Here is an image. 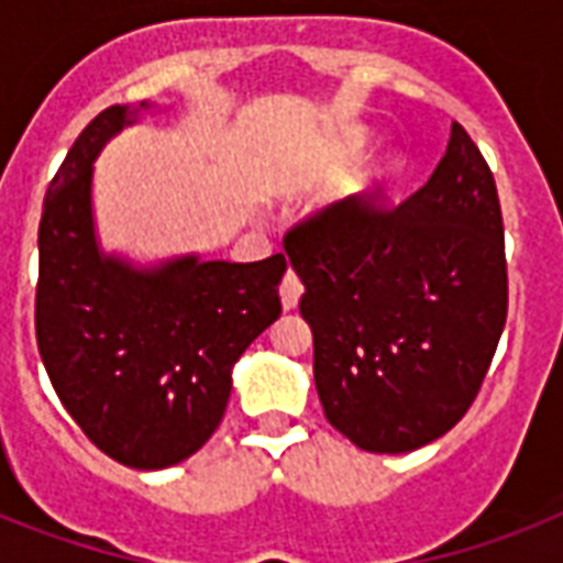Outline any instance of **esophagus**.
Here are the masks:
<instances>
[{"instance_id": "1", "label": "esophagus", "mask_w": 563, "mask_h": 563, "mask_svg": "<svg viewBox=\"0 0 563 563\" xmlns=\"http://www.w3.org/2000/svg\"><path fill=\"white\" fill-rule=\"evenodd\" d=\"M300 295H303V283L298 280V274L295 272H286L280 283V300H283V309H295L298 307Z\"/></svg>"}]
</instances>
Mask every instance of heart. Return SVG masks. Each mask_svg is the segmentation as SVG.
<instances>
[{
	"instance_id": "1",
	"label": "heart",
	"mask_w": 563,
	"mask_h": 563,
	"mask_svg": "<svg viewBox=\"0 0 563 563\" xmlns=\"http://www.w3.org/2000/svg\"><path fill=\"white\" fill-rule=\"evenodd\" d=\"M371 145L374 140L368 136V131H362V128H347L342 136H339V143L333 148V161H335V169L344 172L356 166L360 161H365V154L371 152ZM400 163L397 161H385L383 166H376L374 172V180H371V187L379 189V187H388L397 175H400Z\"/></svg>"
}]
</instances>
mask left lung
I'll return each mask as SVG.
<instances>
[{
    "mask_svg": "<svg viewBox=\"0 0 563 563\" xmlns=\"http://www.w3.org/2000/svg\"><path fill=\"white\" fill-rule=\"evenodd\" d=\"M347 198L283 239L303 283L327 420L368 453H411L471 409L508 316L497 184L453 122L432 178L388 210Z\"/></svg>",
    "mask_w": 563,
    "mask_h": 563,
    "instance_id": "obj_1",
    "label": "left lung"
}]
</instances>
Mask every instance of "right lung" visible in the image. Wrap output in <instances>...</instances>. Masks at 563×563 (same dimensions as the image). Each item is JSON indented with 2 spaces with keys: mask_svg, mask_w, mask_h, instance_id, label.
<instances>
[{
  "mask_svg": "<svg viewBox=\"0 0 563 563\" xmlns=\"http://www.w3.org/2000/svg\"><path fill=\"white\" fill-rule=\"evenodd\" d=\"M145 108L101 110L48 184L34 327L48 379L84 435L125 467L163 471L219 429L230 371L280 318L286 256L201 263L189 254L136 268L101 254L92 163Z\"/></svg>",
  "mask_w": 563,
  "mask_h": 563,
  "instance_id": "obj_1",
  "label": "right lung"
}]
</instances>
